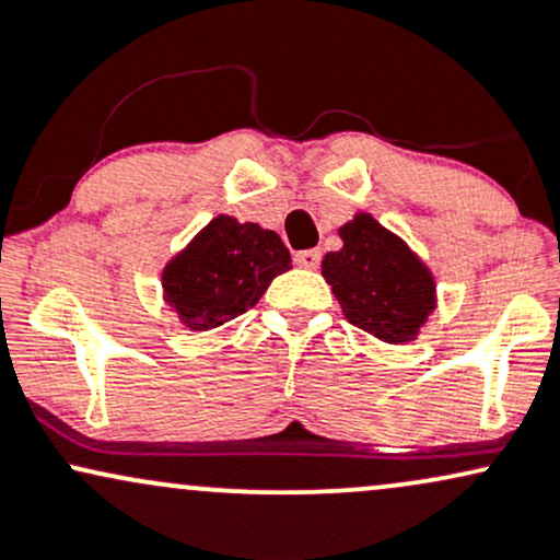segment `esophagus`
<instances>
[{
  "label": "esophagus",
  "instance_id": "1",
  "mask_svg": "<svg viewBox=\"0 0 560 560\" xmlns=\"http://www.w3.org/2000/svg\"><path fill=\"white\" fill-rule=\"evenodd\" d=\"M319 259H322V254L317 252V248H306V252H299L293 256V261L299 267H304V269H317L319 267Z\"/></svg>",
  "mask_w": 560,
  "mask_h": 560
}]
</instances>
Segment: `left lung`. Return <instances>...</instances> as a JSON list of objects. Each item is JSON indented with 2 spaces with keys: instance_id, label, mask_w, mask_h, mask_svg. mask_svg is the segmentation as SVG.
Wrapping results in <instances>:
<instances>
[{
  "instance_id": "8db88e82",
  "label": "left lung",
  "mask_w": 560,
  "mask_h": 560,
  "mask_svg": "<svg viewBox=\"0 0 560 560\" xmlns=\"http://www.w3.org/2000/svg\"><path fill=\"white\" fill-rule=\"evenodd\" d=\"M340 252L325 254L322 278L359 330L409 343L435 308V278L396 233L359 212L338 230Z\"/></svg>"
}]
</instances>
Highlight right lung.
I'll return each instance as SVG.
<instances>
[{"instance_id": "obj_1", "label": "right lung", "mask_w": 560, "mask_h": 560, "mask_svg": "<svg viewBox=\"0 0 560 560\" xmlns=\"http://www.w3.org/2000/svg\"><path fill=\"white\" fill-rule=\"evenodd\" d=\"M288 269L291 254L275 230L220 214L167 261L162 291L183 325L201 332L256 306Z\"/></svg>"}]
</instances>
